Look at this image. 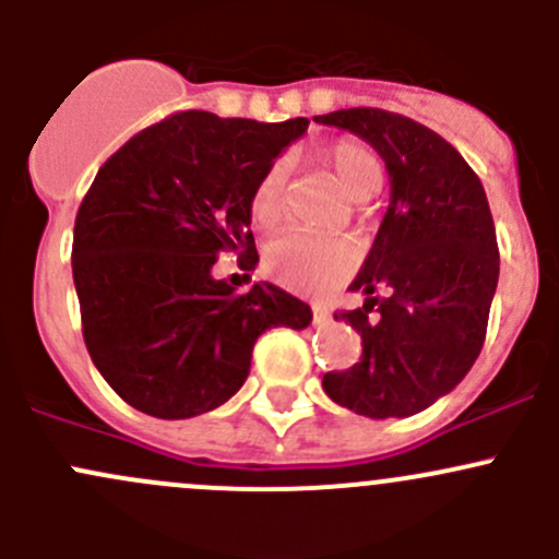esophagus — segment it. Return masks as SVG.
<instances>
[{
  "mask_svg": "<svg viewBox=\"0 0 559 559\" xmlns=\"http://www.w3.org/2000/svg\"><path fill=\"white\" fill-rule=\"evenodd\" d=\"M332 319V311L324 306V302H313V321L316 324H326Z\"/></svg>",
  "mask_w": 559,
  "mask_h": 559,
  "instance_id": "34e87169",
  "label": "esophagus"
}]
</instances>
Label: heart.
Here are the masks:
<instances>
[{
  "label": "heart",
  "mask_w": 559,
  "mask_h": 559,
  "mask_svg": "<svg viewBox=\"0 0 559 559\" xmlns=\"http://www.w3.org/2000/svg\"><path fill=\"white\" fill-rule=\"evenodd\" d=\"M324 165L352 200H368L381 186V165L373 151L354 140H341L326 148ZM286 167L270 165L251 191L253 222L270 227L284 213ZM357 262L348 240L335 235H316L306 229H284L264 243V267L284 286L297 292H321L346 278Z\"/></svg>",
  "instance_id": "1"
}]
</instances>
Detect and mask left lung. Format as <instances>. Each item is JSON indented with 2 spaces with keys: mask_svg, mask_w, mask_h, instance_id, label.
Listing matches in <instances>:
<instances>
[{
  "mask_svg": "<svg viewBox=\"0 0 559 559\" xmlns=\"http://www.w3.org/2000/svg\"><path fill=\"white\" fill-rule=\"evenodd\" d=\"M313 121L373 145L392 189L348 286L365 306L335 313L359 332L362 357L321 384L359 416H414L452 392L484 346L500 273L487 194L460 151L414 118L348 107Z\"/></svg>",
  "mask_w": 559,
  "mask_h": 559,
  "instance_id": "left-lung-1",
  "label": "left lung"
}]
</instances>
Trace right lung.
I'll list each match as a JSON object with an SVG mask.
<instances>
[{"label": "right lung", "instance_id": "add662e5", "mask_svg": "<svg viewBox=\"0 0 559 559\" xmlns=\"http://www.w3.org/2000/svg\"><path fill=\"white\" fill-rule=\"evenodd\" d=\"M308 118L259 123L183 110L143 129L99 167L72 238L83 341L112 392L156 419L227 403L248 379L257 337L306 330L302 300L259 281L213 278L224 251L259 262L251 191Z\"/></svg>", "mask_w": 559, "mask_h": 559}]
</instances>
